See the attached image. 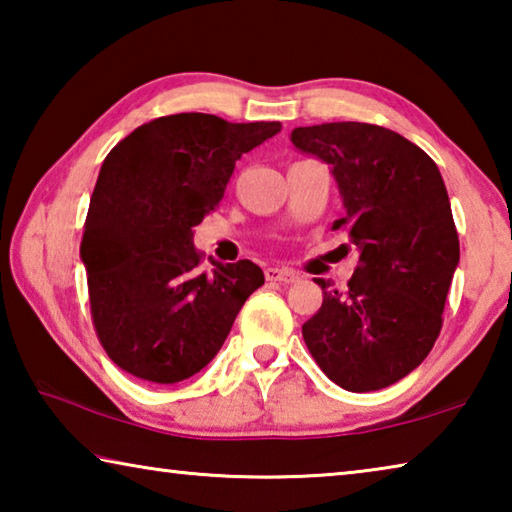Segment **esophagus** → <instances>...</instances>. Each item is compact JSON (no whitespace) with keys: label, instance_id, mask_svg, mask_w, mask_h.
<instances>
[{"label":"esophagus","instance_id":"obj_1","mask_svg":"<svg viewBox=\"0 0 512 512\" xmlns=\"http://www.w3.org/2000/svg\"><path fill=\"white\" fill-rule=\"evenodd\" d=\"M264 275L268 282H280V284H291L298 280L296 271H289V268H277V266H268Z\"/></svg>","mask_w":512,"mask_h":512}]
</instances>
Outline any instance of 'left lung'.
<instances>
[{
  "mask_svg": "<svg viewBox=\"0 0 512 512\" xmlns=\"http://www.w3.org/2000/svg\"><path fill=\"white\" fill-rule=\"evenodd\" d=\"M300 153L329 164L359 250L348 289L316 277L323 305L302 325L311 357L345 391H379L427 359L443 327L458 235L443 176L420 146L361 121L300 126Z\"/></svg>",
  "mask_w": 512,
  "mask_h": 512,
  "instance_id": "left-lung-1",
  "label": "left lung"
}]
</instances>
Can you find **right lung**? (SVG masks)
I'll list each match as a JSON object with an SVG mask.
<instances>
[{
    "mask_svg": "<svg viewBox=\"0 0 512 512\" xmlns=\"http://www.w3.org/2000/svg\"><path fill=\"white\" fill-rule=\"evenodd\" d=\"M280 131V121L180 112L135 128L106 155L81 262L99 341L121 370L178 384L221 350L264 273L250 259L203 273L194 228L219 205L241 155Z\"/></svg>",
    "mask_w": 512,
    "mask_h": 512,
    "instance_id": "1",
    "label": "right lung"
}]
</instances>
